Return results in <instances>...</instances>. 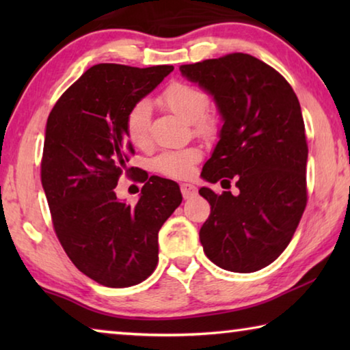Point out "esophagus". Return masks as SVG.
I'll return each mask as SVG.
<instances>
[{"label":"esophagus","instance_id":"1","mask_svg":"<svg viewBox=\"0 0 350 350\" xmlns=\"http://www.w3.org/2000/svg\"><path fill=\"white\" fill-rule=\"evenodd\" d=\"M180 191H182L183 199H189V198L196 196L198 189H196V187L191 185V183H182V185H180Z\"/></svg>","mask_w":350,"mask_h":350}]
</instances>
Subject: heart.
<instances>
[{"mask_svg":"<svg viewBox=\"0 0 350 350\" xmlns=\"http://www.w3.org/2000/svg\"><path fill=\"white\" fill-rule=\"evenodd\" d=\"M161 103L176 117L187 123H194L198 129L206 128L204 114L208 108V97L204 91L187 83H173L159 97ZM151 105L148 100H140L128 112L126 134L135 146H145L150 139ZM200 159L196 148L182 151H165L154 159V170L168 177H188L193 173L194 163Z\"/></svg>","mask_w":350,"mask_h":350,"instance_id":"b5f03b06","label":"heart"}]
</instances>
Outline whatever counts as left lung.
<instances>
[{"instance_id": "obj_1", "label": "left lung", "mask_w": 350, "mask_h": 350, "mask_svg": "<svg viewBox=\"0 0 350 350\" xmlns=\"http://www.w3.org/2000/svg\"><path fill=\"white\" fill-rule=\"evenodd\" d=\"M210 94L222 126L202 179L238 194H199L211 205L199 232L211 262L236 273L267 267L286 250L303 216L307 144L298 97L286 79L248 54H230L179 68Z\"/></svg>"}]
</instances>
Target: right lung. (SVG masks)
<instances>
[{
    "label": "right lung",
    "mask_w": 350,
    "mask_h": 350,
    "mask_svg": "<svg viewBox=\"0 0 350 350\" xmlns=\"http://www.w3.org/2000/svg\"><path fill=\"white\" fill-rule=\"evenodd\" d=\"M173 69L96 64L47 118L41 183L55 233L75 267L106 287L135 286L152 273L159 230L182 202L179 185L159 176H139L145 185L134 206L114 191L134 152L128 112Z\"/></svg>",
    "instance_id": "right-lung-1"
}]
</instances>
